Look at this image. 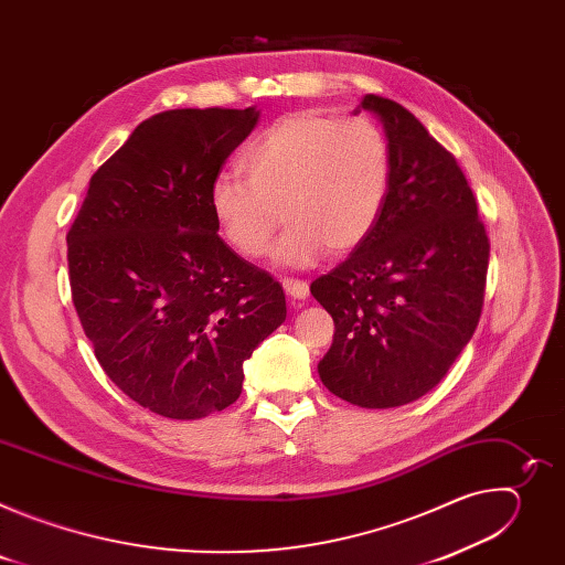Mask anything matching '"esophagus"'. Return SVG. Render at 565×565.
<instances>
[{"label":"esophagus","mask_w":565,"mask_h":565,"mask_svg":"<svg viewBox=\"0 0 565 565\" xmlns=\"http://www.w3.org/2000/svg\"><path fill=\"white\" fill-rule=\"evenodd\" d=\"M281 286L286 290V295L290 299H306L308 297V284L301 281V279H290V277H284L281 279Z\"/></svg>","instance_id":"esophagus-1"}]
</instances>
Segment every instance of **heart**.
Listing matches in <instances>:
<instances>
[{
  "instance_id": "obj_1",
  "label": "heart",
  "mask_w": 565,
  "mask_h": 565,
  "mask_svg": "<svg viewBox=\"0 0 565 565\" xmlns=\"http://www.w3.org/2000/svg\"><path fill=\"white\" fill-rule=\"evenodd\" d=\"M246 178L221 174L210 207L227 246L244 259L266 253L284 221L273 259L310 268L324 253L360 248L384 210L391 147L369 118L297 111L277 118L241 156Z\"/></svg>"
}]
</instances>
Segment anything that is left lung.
<instances>
[{"mask_svg": "<svg viewBox=\"0 0 565 565\" xmlns=\"http://www.w3.org/2000/svg\"><path fill=\"white\" fill-rule=\"evenodd\" d=\"M360 109L384 127L391 188L364 244L310 284L335 321L317 371L351 405L391 409L431 391L471 340L490 241L456 158L425 125L373 94Z\"/></svg>", "mask_w": 565, "mask_h": 565, "instance_id": "obj_1", "label": "left lung"}]
</instances>
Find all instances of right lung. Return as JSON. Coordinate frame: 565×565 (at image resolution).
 Wrapping results in <instances>:
<instances>
[{
	"label": "right lung",
	"instance_id": "1",
	"mask_svg": "<svg viewBox=\"0 0 565 565\" xmlns=\"http://www.w3.org/2000/svg\"><path fill=\"white\" fill-rule=\"evenodd\" d=\"M259 120L172 109L98 168L68 234L75 312L109 380L172 420L223 412L244 362L286 319V295L216 234L210 190Z\"/></svg>",
	"mask_w": 565,
	"mask_h": 565
}]
</instances>
